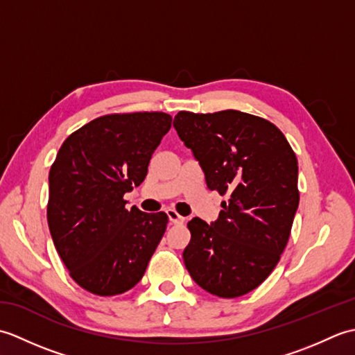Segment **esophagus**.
I'll use <instances>...</instances> for the list:
<instances>
[{
    "label": "esophagus",
    "instance_id": "34e87169",
    "mask_svg": "<svg viewBox=\"0 0 355 355\" xmlns=\"http://www.w3.org/2000/svg\"><path fill=\"white\" fill-rule=\"evenodd\" d=\"M166 214H168V218H169V221L172 224H183L184 223V218L182 215H178L177 210L168 209V210H166Z\"/></svg>",
    "mask_w": 355,
    "mask_h": 355
}]
</instances>
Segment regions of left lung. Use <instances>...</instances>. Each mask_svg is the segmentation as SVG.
Returning a JSON list of instances; mask_svg holds the SVG:
<instances>
[{"label": "left lung", "mask_w": 355, "mask_h": 355, "mask_svg": "<svg viewBox=\"0 0 355 355\" xmlns=\"http://www.w3.org/2000/svg\"><path fill=\"white\" fill-rule=\"evenodd\" d=\"M173 128L209 189L229 197L216 221L187 223L184 266L202 290L239 297L266 281L288 243L299 206L297 158L273 123L236 110L180 111Z\"/></svg>", "instance_id": "left-lung-1"}]
</instances>
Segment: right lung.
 Masks as SVG:
<instances>
[{"instance_id": "1", "label": "right lung", "mask_w": 355, "mask_h": 355, "mask_svg": "<svg viewBox=\"0 0 355 355\" xmlns=\"http://www.w3.org/2000/svg\"><path fill=\"white\" fill-rule=\"evenodd\" d=\"M164 112L94 119L67 139L49 175L47 220L70 276L97 296H116L143 277L168 215L126 209L149 160L171 130Z\"/></svg>"}]
</instances>
